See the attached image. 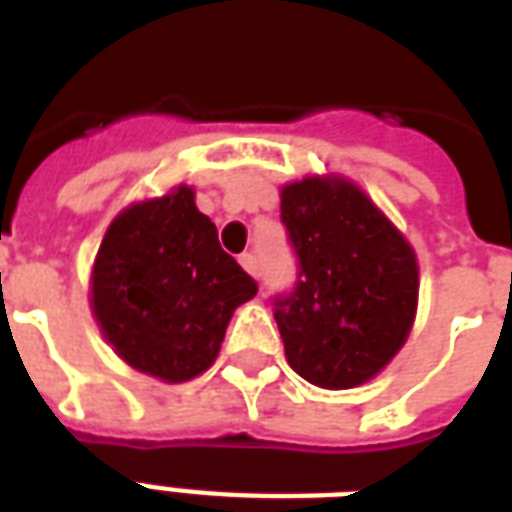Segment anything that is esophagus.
I'll use <instances>...</instances> for the list:
<instances>
[{
  "label": "esophagus",
  "instance_id": "esophagus-1",
  "mask_svg": "<svg viewBox=\"0 0 512 512\" xmlns=\"http://www.w3.org/2000/svg\"><path fill=\"white\" fill-rule=\"evenodd\" d=\"M239 263H241V268H244V271L252 273V276H257V257L252 255V252H244V255L239 257Z\"/></svg>",
  "mask_w": 512,
  "mask_h": 512
}]
</instances>
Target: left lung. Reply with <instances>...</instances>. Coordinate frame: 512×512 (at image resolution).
<instances>
[{
    "instance_id": "1",
    "label": "left lung",
    "mask_w": 512,
    "mask_h": 512,
    "mask_svg": "<svg viewBox=\"0 0 512 512\" xmlns=\"http://www.w3.org/2000/svg\"><path fill=\"white\" fill-rule=\"evenodd\" d=\"M295 289L273 297L289 366L329 390L372 380L409 337L420 273L398 228L358 185L305 177L281 188Z\"/></svg>"
}]
</instances>
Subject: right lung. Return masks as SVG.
Wrapping results in <instances>:
<instances>
[{"label":"right lung","instance_id":"add662e5","mask_svg":"<svg viewBox=\"0 0 512 512\" xmlns=\"http://www.w3.org/2000/svg\"><path fill=\"white\" fill-rule=\"evenodd\" d=\"M255 295L188 185L116 215L92 265L103 337L132 369L164 382L209 369L233 311Z\"/></svg>","mask_w":512,"mask_h":512}]
</instances>
